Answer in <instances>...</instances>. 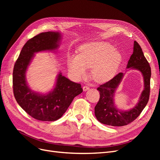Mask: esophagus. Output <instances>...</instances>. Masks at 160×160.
Segmentation results:
<instances>
[{"label":"esophagus","mask_w":160,"mask_h":160,"mask_svg":"<svg viewBox=\"0 0 160 160\" xmlns=\"http://www.w3.org/2000/svg\"><path fill=\"white\" fill-rule=\"evenodd\" d=\"M89 89V87L88 86V85H85V86H83V89L84 91H88Z\"/></svg>","instance_id":"esophagus-1"}]
</instances>
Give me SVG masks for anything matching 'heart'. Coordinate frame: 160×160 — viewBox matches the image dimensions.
<instances>
[{
  "label": "heart",
  "instance_id": "heart-1",
  "mask_svg": "<svg viewBox=\"0 0 160 160\" xmlns=\"http://www.w3.org/2000/svg\"><path fill=\"white\" fill-rule=\"evenodd\" d=\"M120 53L110 43L95 42L82 46L77 56L68 60L69 70L77 77H83L87 68L97 82H105L115 75L122 62Z\"/></svg>",
  "mask_w": 160,
  "mask_h": 160
}]
</instances>
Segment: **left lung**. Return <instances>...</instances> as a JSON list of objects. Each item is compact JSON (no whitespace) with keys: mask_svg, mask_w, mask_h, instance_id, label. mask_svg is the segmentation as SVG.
Segmentation results:
<instances>
[{"mask_svg":"<svg viewBox=\"0 0 160 160\" xmlns=\"http://www.w3.org/2000/svg\"><path fill=\"white\" fill-rule=\"evenodd\" d=\"M127 68L138 69L142 72L144 79V89L138 103L129 111H121L115 108L113 95L123 74L116 75L113 78L99 85L100 98L95 107V115L99 122L111 126H123L129 124L136 119L146 107L149 98L151 67L145 57L140 45L134 41L133 52L128 61Z\"/></svg>","mask_w":160,"mask_h":160,"instance_id":"8db88e82","label":"left lung"}]
</instances>
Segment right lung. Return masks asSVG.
<instances>
[{"label":"right lung","mask_w":160,"mask_h":160,"mask_svg":"<svg viewBox=\"0 0 160 160\" xmlns=\"http://www.w3.org/2000/svg\"><path fill=\"white\" fill-rule=\"evenodd\" d=\"M58 32H45L30 38L23 46L14 66L13 93L18 105L34 119L52 122L61 118L77 95L83 89L75 83L59 74L55 89L47 95L31 90L27 84L25 72L34 53L56 49L60 40Z\"/></svg>","instance_id":"1"}]
</instances>
